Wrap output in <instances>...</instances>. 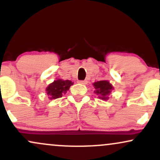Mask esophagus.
Wrapping results in <instances>:
<instances>
[{
    "mask_svg": "<svg viewBox=\"0 0 160 160\" xmlns=\"http://www.w3.org/2000/svg\"><path fill=\"white\" fill-rule=\"evenodd\" d=\"M80 83H81V84H82V85H86V84H87V82H88V81L87 80H80Z\"/></svg>",
    "mask_w": 160,
    "mask_h": 160,
    "instance_id": "1",
    "label": "esophagus"
}]
</instances>
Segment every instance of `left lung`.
Returning a JSON list of instances; mask_svg holds the SVG:
<instances>
[{"label":"left lung","mask_w":160,"mask_h":160,"mask_svg":"<svg viewBox=\"0 0 160 160\" xmlns=\"http://www.w3.org/2000/svg\"><path fill=\"white\" fill-rule=\"evenodd\" d=\"M95 90V93L98 95V98L102 100H107L108 98V95L111 93L113 86L107 80H101V81L95 82L93 83Z\"/></svg>","instance_id":"1"}]
</instances>
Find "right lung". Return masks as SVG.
<instances>
[{
    "mask_svg": "<svg viewBox=\"0 0 160 160\" xmlns=\"http://www.w3.org/2000/svg\"><path fill=\"white\" fill-rule=\"evenodd\" d=\"M71 85H73V82L68 80H55L47 88V92L49 95V98L50 99L61 98L62 94L68 90Z\"/></svg>",
    "mask_w": 160,
    "mask_h": 160,
    "instance_id": "right-lung-1",
    "label": "right lung"
}]
</instances>
